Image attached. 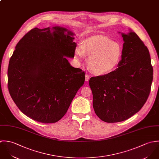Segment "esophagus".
<instances>
[{
    "label": "esophagus",
    "mask_w": 159,
    "mask_h": 159,
    "mask_svg": "<svg viewBox=\"0 0 159 159\" xmlns=\"http://www.w3.org/2000/svg\"><path fill=\"white\" fill-rule=\"evenodd\" d=\"M89 79H90V75L86 74V75H85V82H88L89 80Z\"/></svg>",
    "instance_id": "obj_1"
}]
</instances>
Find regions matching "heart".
Instances as JSON below:
<instances>
[{
    "label": "heart",
    "mask_w": 159,
    "mask_h": 159,
    "mask_svg": "<svg viewBox=\"0 0 159 159\" xmlns=\"http://www.w3.org/2000/svg\"><path fill=\"white\" fill-rule=\"evenodd\" d=\"M123 49L121 44L107 37H92L85 39L75 48L74 57L78 62L89 57L88 64L97 75L114 72L121 62Z\"/></svg>",
    "instance_id": "1"
}]
</instances>
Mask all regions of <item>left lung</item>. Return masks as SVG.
Masks as SVG:
<instances>
[{
  "instance_id": "obj_1",
  "label": "left lung",
  "mask_w": 159,
  "mask_h": 159,
  "mask_svg": "<svg viewBox=\"0 0 159 159\" xmlns=\"http://www.w3.org/2000/svg\"><path fill=\"white\" fill-rule=\"evenodd\" d=\"M120 34L124 43L119 67L89 80L96 114L107 123L124 121L137 113L148 99L153 79L147 47L131 30Z\"/></svg>"
}]
</instances>
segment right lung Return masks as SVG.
<instances>
[{
    "mask_svg": "<svg viewBox=\"0 0 159 159\" xmlns=\"http://www.w3.org/2000/svg\"><path fill=\"white\" fill-rule=\"evenodd\" d=\"M75 34L61 26L35 28L19 41L10 60L8 87L20 110L43 124L66 113L85 82L82 69L70 66Z\"/></svg>",
    "mask_w": 159,
    "mask_h": 159,
    "instance_id": "1",
    "label": "right lung"
}]
</instances>
